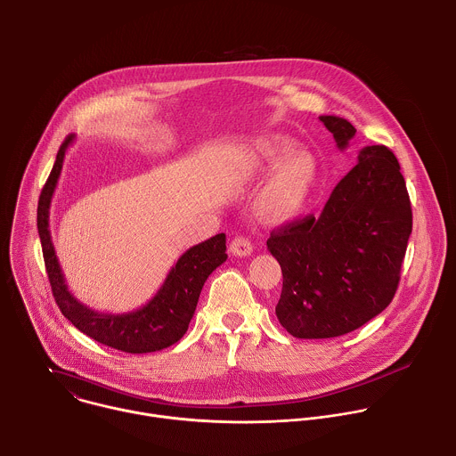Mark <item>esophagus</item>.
I'll return each mask as SVG.
<instances>
[{"label":"esophagus","instance_id":"1","mask_svg":"<svg viewBox=\"0 0 456 456\" xmlns=\"http://www.w3.org/2000/svg\"><path fill=\"white\" fill-rule=\"evenodd\" d=\"M231 252L234 256H240V257H245V256H250L252 254V243L248 238L245 236H236L232 241H231Z\"/></svg>","mask_w":456,"mask_h":456}]
</instances>
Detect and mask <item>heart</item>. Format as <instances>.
Returning a JSON list of instances; mask_svg holds the SVG:
<instances>
[{
	"label": "heart",
	"mask_w": 456,
	"mask_h": 456,
	"mask_svg": "<svg viewBox=\"0 0 456 456\" xmlns=\"http://www.w3.org/2000/svg\"><path fill=\"white\" fill-rule=\"evenodd\" d=\"M294 149L285 139H269L250 150L238 169V176L256 178L274 169L264 189L257 194V213L283 222L297 216L310 200L319 178L317 160L305 150Z\"/></svg>",
	"instance_id": "heart-1"
}]
</instances>
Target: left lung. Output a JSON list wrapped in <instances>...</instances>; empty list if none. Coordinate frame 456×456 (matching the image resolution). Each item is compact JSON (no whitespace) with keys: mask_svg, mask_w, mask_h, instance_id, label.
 Returning a JSON list of instances; mask_svg holds the SVG:
<instances>
[{"mask_svg":"<svg viewBox=\"0 0 456 456\" xmlns=\"http://www.w3.org/2000/svg\"><path fill=\"white\" fill-rule=\"evenodd\" d=\"M319 118L345 151L355 127L336 115ZM411 225L399 160L386 146L362 148L319 216L274 229L267 240L283 273L281 327L299 339H329L379 315L395 296Z\"/></svg>","mask_w":456,"mask_h":456,"instance_id":"left-lung-1","label":"left lung"}]
</instances>
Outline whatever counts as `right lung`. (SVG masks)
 <instances>
[{
	"instance_id": "1",
	"label": "right lung",
	"mask_w": 456,
	"mask_h": 456,
	"mask_svg": "<svg viewBox=\"0 0 456 456\" xmlns=\"http://www.w3.org/2000/svg\"><path fill=\"white\" fill-rule=\"evenodd\" d=\"M74 141L76 137L69 135L61 144L37 204V231L55 303L77 330L101 345L126 354L164 350L180 341L187 332L204 283L227 259L225 234L220 232L187 248L176 259L175 267H171L159 292L141 308L122 314H102L86 306L69 290L64 281L48 227L50 204L61 176L62 160Z\"/></svg>"
}]
</instances>
